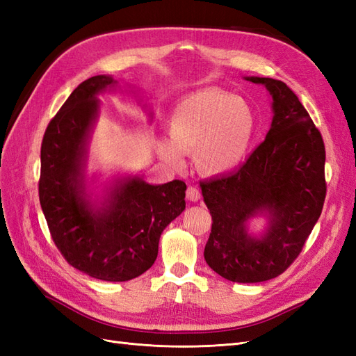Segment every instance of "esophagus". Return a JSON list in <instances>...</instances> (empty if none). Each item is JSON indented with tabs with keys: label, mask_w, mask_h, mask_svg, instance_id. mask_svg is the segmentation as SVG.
Segmentation results:
<instances>
[{
	"label": "esophagus",
	"mask_w": 356,
	"mask_h": 356,
	"mask_svg": "<svg viewBox=\"0 0 356 356\" xmlns=\"http://www.w3.org/2000/svg\"><path fill=\"white\" fill-rule=\"evenodd\" d=\"M186 195H187V199H188L190 202H197V200H200V197H202L200 190H199L197 187H195V186H188V187H187V191H186Z\"/></svg>",
	"instance_id": "esophagus-1"
}]
</instances>
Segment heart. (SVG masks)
I'll use <instances>...</instances> for the list:
<instances>
[{
    "label": "heart",
    "mask_w": 356,
    "mask_h": 356,
    "mask_svg": "<svg viewBox=\"0 0 356 356\" xmlns=\"http://www.w3.org/2000/svg\"><path fill=\"white\" fill-rule=\"evenodd\" d=\"M169 143H159V154L172 166H181V154L193 156L204 177H220L238 168L255 134L250 105L222 89L197 90L181 99L168 118Z\"/></svg>",
    "instance_id": "b5f03b06"
}]
</instances>
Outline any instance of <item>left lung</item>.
<instances>
[{
	"label": "left lung",
	"mask_w": 356,
	"mask_h": 356,
	"mask_svg": "<svg viewBox=\"0 0 356 356\" xmlns=\"http://www.w3.org/2000/svg\"><path fill=\"white\" fill-rule=\"evenodd\" d=\"M246 80L264 84L272 95L270 131L239 170L200 187L212 217L204 260L232 282L254 284L284 273L314 230L327 195L325 145L284 81ZM263 211L269 227L263 238H252L245 221Z\"/></svg>",
	"instance_id": "1"
}]
</instances>
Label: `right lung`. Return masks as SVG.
Returning <instances> with one entry per match:
<instances>
[{"instance_id":"right-lung-1","label":"right lung","mask_w":356,"mask_h":356,"mask_svg":"<svg viewBox=\"0 0 356 356\" xmlns=\"http://www.w3.org/2000/svg\"><path fill=\"white\" fill-rule=\"evenodd\" d=\"M95 75L77 86L51 118L41 143L38 195L51 239L77 270L101 281L124 282L152 267L160 234L186 209L184 181L153 186L118 181L101 208L86 196L84 160L98 117L96 95L114 86Z\"/></svg>"}]
</instances>
